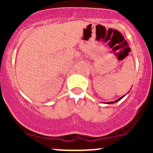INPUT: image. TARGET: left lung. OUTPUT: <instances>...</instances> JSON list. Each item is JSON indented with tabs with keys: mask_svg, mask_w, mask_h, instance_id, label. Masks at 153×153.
I'll return each mask as SVG.
<instances>
[{
	"mask_svg": "<svg viewBox=\"0 0 153 153\" xmlns=\"http://www.w3.org/2000/svg\"><path fill=\"white\" fill-rule=\"evenodd\" d=\"M125 95H123V96H121V98H118V99H117V100H115V101H110V102H106V104H114V103H116V102H118V101H119L120 100H121V99H122V98H124V97L125 96Z\"/></svg>",
	"mask_w": 153,
	"mask_h": 153,
	"instance_id": "left-lung-1",
	"label": "left lung"
}]
</instances>
